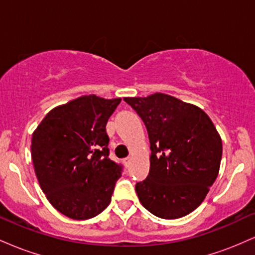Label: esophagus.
Here are the masks:
<instances>
[{
  "label": "esophagus",
  "instance_id": "1",
  "mask_svg": "<svg viewBox=\"0 0 255 255\" xmlns=\"http://www.w3.org/2000/svg\"><path fill=\"white\" fill-rule=\"evenodd\" d=\"M124 164H125L126 168H128V166H129V164H130V158L129 157L125 158V159H124Z\"/></svg>",
  "mask_w": 255,
  "mask_h": 255
}]
</instances>
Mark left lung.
Instances as JSON below:
<instances>
[{
	"label": "left lung",
	"instance_id": "1",
	"mask_svg": "<svg viewBox=\"0 0 255 255\" xmlns=\"http://www.w3.org/2000/svg\"><path fill=\"white\" fill-rule=\"evenodd\" d=\"M124 99L144 121L150 139V172L135 184L140 203L164 219L194 211L221 166L222 139L211 119L165 93Z\"/></svg>",
	"mask_w": 255,
	"mask_h": 255
}]
</instances>
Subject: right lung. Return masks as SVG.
Returning a JSON list of instances; mask_svg holds the SVG:
<instances>
[{
    "mask_svg": "<svg viewBox=\"0 0 255 255\" xmlns=\"http://www.w3.org/2000/svg\"><path fill=\"white\" fill-rule=\"evenodd\" d=\"M120 102L81 96L49 111L32 134L31 156L40 188L67 217L93 218L110 204L122 166L109 158L105 126Z\"/></svg>",
    "mask_w": 255,
    "mask_h": 255,
    "instance_id": "right-lung-1",
    "label": "right lung"
}]
</instances>
